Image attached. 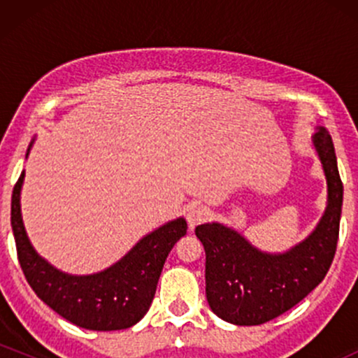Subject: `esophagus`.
<instances>
[{"label": "esophagus", "mask_w": 358, "mask_h": 358, "mask_svg": "<svg viewBox=\"0 0 358 358\" xmlns=\"http://www.w3.org/2000/svg\"><path fill=\"white\" fill-rule=\"evenodd\" d=\"M208 215H210V212H208L207 207H203V205H190L187 210V220H188V225L193 229L195 225L199 224H203L205 220L208 219Z\"/></svg>", "instance_id": "esophagus-1"}]
</instances>
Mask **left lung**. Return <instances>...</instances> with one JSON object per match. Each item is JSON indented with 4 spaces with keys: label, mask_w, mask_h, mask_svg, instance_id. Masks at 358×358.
Listing matches in <instances>:
<instances>
[{
    "label": "left lung",
    "mask_w": 358,
    "mask_h": 358,
    "mask_svg": "<svg viewBox=\"0 0 358 358\" xmlns=\"http://www.w3.org/2000/svg\"><path fill=\"white\" fill-rule=\"evenodd\" d=\"M313 143L327 176L328 205L316 229L285 254H266L220 224L195 229L205 249V293L212 311L234 324H261L298 305L327 276L338 244L343 183L335 146L320 127Z\"/></svg>",
    "instance_id": "1"
}]
</instances>
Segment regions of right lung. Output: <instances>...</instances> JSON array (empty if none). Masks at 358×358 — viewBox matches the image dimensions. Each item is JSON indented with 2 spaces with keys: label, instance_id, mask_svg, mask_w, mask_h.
I'll list each match as a JSON object with an SVG mask.
<instances>
[{
  "label": "right lung",
  "instance_id": "1",
  "mask_svg": "<svg viewBox=\"0 0 358 358\" xmlns=\"http://www.w3.org/2000/svg\"><path fill=\"white\" fill-rule=\"evenodd\" d=\"M23 178L24 171L11 196V227L18 262L36 296L62 318L85 330H124L136 324L150 310L168 254L187 234L185 219L168 222L143 237L121 261L102 273L69 276L52 268L28 241L20 212Z\"/></svg>",
  "mask_w": 358,
  "mask_h": 358
}]
</instances>
